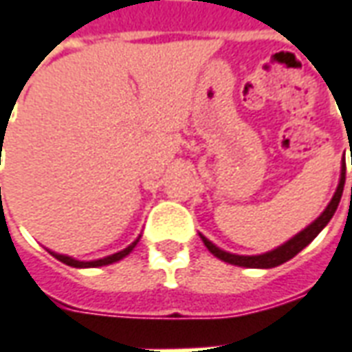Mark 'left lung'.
<instances>
[{
    "instance_id": "obj_1",
    "label": "left lung",
    "mask_w": 352,
    "mask_h": 352,
    "mask_svg": "<svg viewBox=\"0 0 352 352\" xmlns=\"http://www.w3.org/2000/svg\"><path fill=\"white\" fill-rule=\"evenodd\" d=\"M343 186H345V164H343V169H341V179L340 184H338V190L333 194L332 201H330L328 207L324 209V213L320 214L317 221L313 222V224H309L303 232H300L298 236H294L290 241H287L285 245H280V247H277V249L272 252H265V254H260V256H239V254H230V252L221 251L219 247H214V245L211 243L209 239H206V237H201V239H204V243H206V247L209 249V252H211L213 256L224 260V262H228V264L243 265V267H275V265H280L283 262H287V260L294 258L296 254L302 251L303 247H307V245L320 234V230L324 228L326 224L330 222V219H332L333 213H336V209L340 206Z\"/></svg>"
}]
</instances>
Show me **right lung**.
Returning a JSON list of instances; mask_svg holds the SVG:
<instances>
[{"label": "right lung", "mask_w": 352, "mask_h": 352, "mask_svg": "<svg viewBox=\"0 0 352 352\" xmlns=\"http://www.w3.org/2000/svg\"><path fill=\"white\" fill-rule=\"evenodd\" d=\"M1 190V188H0ZM139 239H135L133 243L130 245V247H126L124 251L116 252V254H111V256H107V258H101V260H94V262H79V260L75 258H69V256H64V254H56V252H50L54 258H58L60 262H64V264L67 265H73V267H98V265H107V264H113V262H116V260H122L124 256H128L131 251H133V247L138 245Z\"/></svg>", "instance_id": "right-lung-1"}]
</instances>
